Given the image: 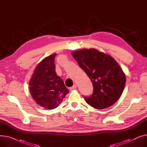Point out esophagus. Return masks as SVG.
I'll use <instances>...</instances> for the list:
<instances>
[{"mask_svg": "<svg viewBox=\"0 0 147 147\" xmlns=\"http://www.w3.org/2000/svg\"><path fill=\"white\" fill-rule=\"evenodd\" d=\"M76 88H77L76 84H74V85L72 87H71L69 89H70V90H73V89H75Z\"/></svg>", "mask_w": 147, "mask_h": 147, "instance_id": "esophagus-1", "label": "esophagus"}]
</instances>
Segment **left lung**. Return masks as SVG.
Here are the masks:
<instances>
[{"label":"left lung","instance_id":"left-lung-1","mask_svg":"<svg viewBox=\"0 0 147 147\" xmlns=\"http://www.w3.org/2000/svg\"><path fill=\"white\" fill-rule=\"evenodd\" d=\"M71 54L93 84V94L84 97L86 102L101 110L117 102L124 90L126 76L116 61L94 48L76 51Z\"/></svg>","mask_w":147,"mask_h":147}]
</instances>
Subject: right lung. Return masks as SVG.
Returning a JSON list of instances; mask_svg holds the SVG:
<instances>
[{
	"label": "right lung",
	"mask_w": 147,
	"mask_h": 147,
	"mask_svg": "<svg viewBox=\"0 0 147 147\" xmlns=\"http://www.w3.org/2000/svg\"><path fill=\"white\" fill-rule=\"evenodd\" d=\"M56 54L46 57L38 63L29 82L33 98L37 104L49 110L57 108L69 92L55 72Z\"/></svg>",
	"instance_id": "right-lung-1"
}]
</instances>
